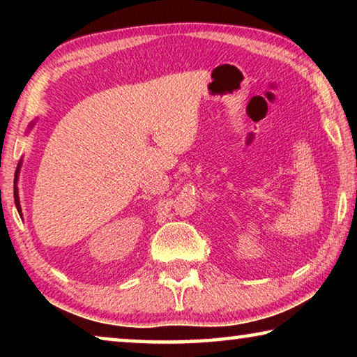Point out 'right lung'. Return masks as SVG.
Instances as JSON below:
<instances>
[{
	"label": "right lung",
	"mask_w": 357,
	"mask_h": 357,
	"mask_svg": "<svg viewBox=\"0 0 357 357\" xmlns=\"http://www.w3.org/2000/svg\"><path fill=\"white\" fill-rule=\"evenodd\" d=\"M34 124H36L34 121H31V123H29L28 132L33 129V126H34ZM20 168H22V160L19 162V167H17V170H15V178H14V202H15L17 211H19V214L22 215V206H20V198H19V187H17V184H19V174H20Z\"/></svg>",
	"instance_id": "right-lung-1"
}]
</instances>
